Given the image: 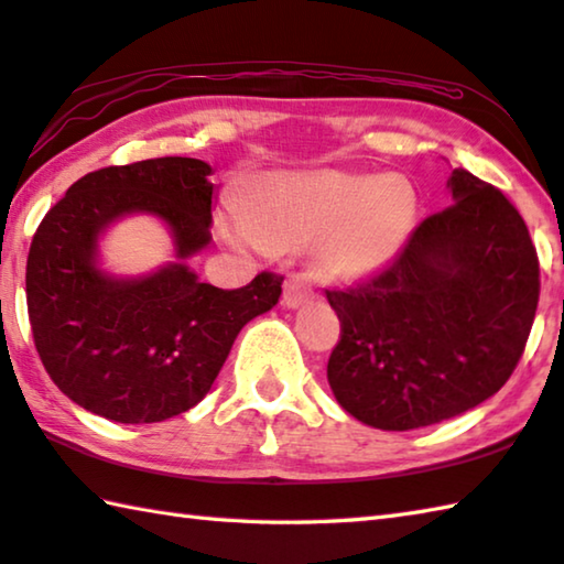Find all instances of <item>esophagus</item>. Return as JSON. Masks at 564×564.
I'll list each match as a JSON object with an SVG mask.
<instances>
[{
  "instance_id": "1",
  "label": "esophagus",
  "mask_w": 564,
  "mask_h": 564,
  "mask_svg": "<svg viewBox=\"0 0 564 564\" xmlns=\"http://www.w3.org/2000/svg\"><path fill=\"white\" fill-rule=\"evenodd\" d=\"M313 299V285L305 275H291L283 285V305L285 308H301L303 303Z\"/></svg>"
}]
</instances>
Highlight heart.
I'll return each instance as SVG.
<instances>
[{
	"label": "heart",
	"mask_w": 564,
	"mask_h": 564,
	"mask_svg": "<svg viewBox=\"0 0 564 564\" xmlns=\"http://www.w3.org/2000/svg\"><path fill=\"white\" fill-rule=\"evenodd\" d=\"M416 192L399 175L337 170L275 177L253 194L249 214L231 209L221 234L243 251L315 243L321 269L337 281H365L392 265L416 224Z\"/></svg>",
	"instance_id": "b5f03b06"
}]
</instances>
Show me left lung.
Returning <instances> with one entry per match:
<instances>
[{
  "label": "left lung",
  "instance_id": "obj_1",
  "mask_svg": "<svg viewBox=\"0 0 564 564\" xmlns=\"http://www.w3.org/2000/svg\"><path fill=\"white\" fill-rule=\"evenodd\" d=\"M454 204L424 219L375 279L327 291L340 343L327 382L347 414L384 432L438 424L513 375L538 311L540 269L523 217L466 170Z\"/></svg>",
  "mask_w": 564,
  "mask_h": 564
}]
</instances>
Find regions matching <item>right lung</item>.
Masks as SVG:
<instances>
[{"instance_id": "right-lung-1", "label": "right lung", "mask_w": 564, "mask_h": 564, "mask_svg": "<svg viewBox=\"0 0 564 564\" xmlns=\"http://www.w3.org/2000/svg\"><path fill=\"white\" fill-rule=\"evenodd\" d=\"M212 167L155 158L88 172L48 209L26 259L36 352L70 402L120 424H152L199 404L241 327L281 299V275L237 291L202 283L187 259L212 241ZM166 224L176 261L145 276L110 274L99 239L120 218Z\"/></svg>"}]
</instances>
